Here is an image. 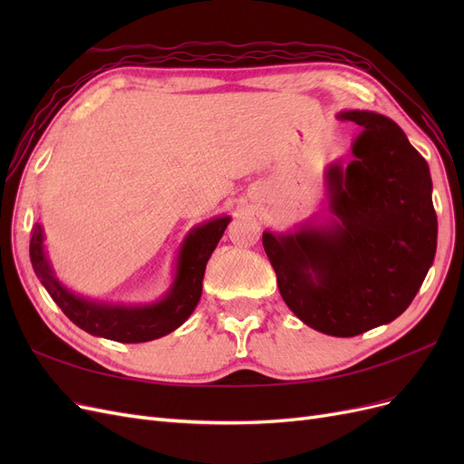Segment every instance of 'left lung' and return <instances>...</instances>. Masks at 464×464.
<instances>
[{
    "mask_svg": "<svg viewBox=\"0 0 464 464\" xmlns=\"http://www.w3.org/2000/svg\"><path fill=\"white\" fill-rule=\"evenodd\" d=\"M341 120L362 133L354 160L327 172L329 224L263 232L280 296L331 336H356L397 319L422 286L438 247L430 168L399 125L375 111Z\"/></svg>",
    "mask_w": 464,
    "mask_h": 464,
    "instance_id": "left-lung-1",
    "label": "left lung"
}]
</instances>
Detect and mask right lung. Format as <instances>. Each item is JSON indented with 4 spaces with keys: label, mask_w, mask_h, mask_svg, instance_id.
Masks as SVG:
<instances>
[{
    "label": "right lung",
    "mask_w": 464,
    "mask_h": 464,
    "mask_svg": "<svg viewBox=\"0 0 464 464\" xmlns=\"http://www.w3.org/2000/svg\"><path fill=\"white\" fill-rule=\"evenodd\" d=\"M230 217H218L193 228L179 247L176 278L166 296L149 305H111L81 298L53 276L44 251L42 224L33 227L31 263L42 286L77 327L118 343H147L172 333L195 310L203 290L207 261L227 230Z\"/></svg>",
    "instance_id": "obj_1"
}]
</instances>
